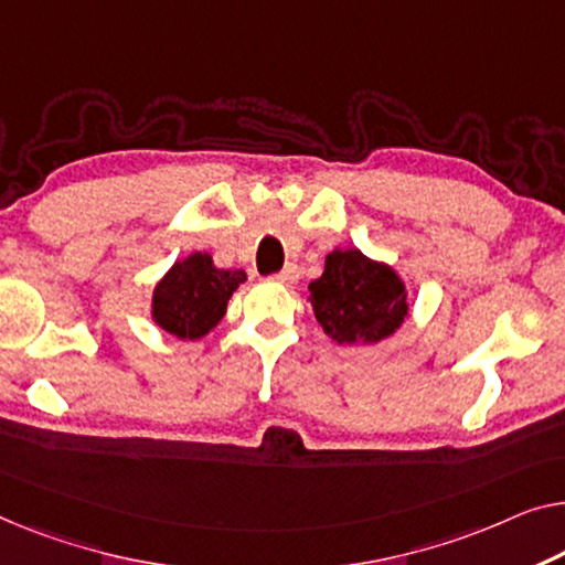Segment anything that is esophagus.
I'll list each match as a JSON object with an SVG mask.
<instances>
[{"mask_svg":"<svg viewBox=\"0 0 565 565\" xmlns=\"http://www.w3.org/2000/svg\"><path fill=\"white\" fill-rule=\"evenodd\" d=\"M271 279H274V281H279V284H294V281L299 279V268L294 266V264H289V266H284L279 274H274Z\"/></svg>","mask_w":565,"mask_h":565,"instance_id":"1","label":"esophagus"}]
</instances>
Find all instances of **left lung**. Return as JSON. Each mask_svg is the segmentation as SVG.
I'll return each mask as SVG.
<instances>
[{
	"label": "left lung",
	"mask_w": 565,
	"mask_h": 565,
	"mask_svg": "<svg viewBox=\"0 0 565 565\" xmlns=\"http://www.w3.org/2000/svg\"><path fill=\"white\" fill-rule=\"evenodd\" d=\"M309 301L322 330L340 344L381 342L408 317L403 281L391 266L360 250H332L324 274L309 284Z\"/></svg>",
	"instance_id": "1"
}]
</instances>
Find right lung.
<instances>
[{
	"mask_svg": "<svg viewBox=\"0 0 565 565\" xmlns=\"http://www.w3.org/2000/svg\"><path fill=\"white\" fill-rule=\"evenodd\" d=\"M246 281L241 268H215L207 254H192L167 271L154 289V322L180 340H198L221 322L231 294Z\"/></svg>",
	"mask_w": 565,
	"mask_h": 565,
	"instance_id": "obj_1",
	"label": "right lung"
}]
</instances>
